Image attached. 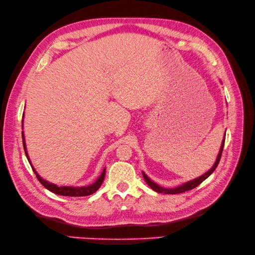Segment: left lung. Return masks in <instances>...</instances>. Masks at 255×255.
<instances>
[{
  "label": "left lung",
  "mask_w": 255,
  "mask_h": 255,
  "mask_svg": "<svg viewBox=\"0 0 255 255\" xmlns=\"http://www.w3.org/2000/svg\"><path fill=\"white\" fill-rule=\"evenodd\" d=\"M226 134V132H225ZM224 142H225V135H224V139L222 141V144H221V147H220V150H219V153H218V156H217V160L215 162V164L213 165V167L210 169V170L208 172H205L203 175L195 178V179H192L190 181H187V183L183 184L181 186H178V187H175V188H170V189H167V188H163L159 185H156L155 183H153V181L145 174L144 172H142L143 174V177L145 179V181H146V184L155 192L157 193H164V194H179V193H183V192H186V191H189V190H192L194 188H196L198 185H200L203 180L207 179L214 171L215 169L217 168L218 164H219L220 162V159H221V155H222V151H223V147H224Z\"/></svg>",
  "instance_id": "1"
}]
</instances>
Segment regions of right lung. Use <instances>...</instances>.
Masks as SVG:
<instances>
[{"instance_id":"add662e5","label":"right lung","mask_w":255,"mask_h":255,"mask_svg":"<svg viewBox=\"0 0 255 255\" xmlns=\"http://www.w3.org/2000/svg\"><path fill=\"white\" fill-rule=\"evenodd\" d=\"M23 118V116H22ZM23 120V119H22ZM21 136H22V144H23V149H25V153L27 155V159L29 160V163L33 169L34 173L37 176L38 180L41 183V185L46 188L48 191H51L57 195H62V196H70V197H82V196H88L93 194L94 192H96L99 190V188L102 186L104 178H105V174H106V168L103 170L102 174L100 175V177L96 179L93 184H91L90 186H86V187H67V186H63V187H58L52 183H48L45 179H43L39 174H37L36 170L34 169V167L31 164V161L29 159V155L27 152V147H26V142H25V135H23V131H21Z\"/></svg>"}]
</instances>
